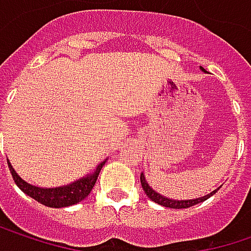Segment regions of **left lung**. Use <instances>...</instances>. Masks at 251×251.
Listing matches in <instances>:
<instances>
[{"mask_svg": "<svg viewBox=\"0 0 251 251\" xmlns=\"http://www.w3.org/2000/svg\"><path fill=\"white\" fill-rule=\"evenodd\" d=\"M141 184H142V188H144L145 194L148 195V198H151L153 202H158V204H161V205H164V207H170V208H188V207H193L195 204H200V202L205 201L207 198H210V197H211L213 194H216L217 191L216 190V191H213L211 194H208V195H205V197H201V198H197V200H187V201L181 200V201H175V200L165 198L164 195L155 193V191L149 187L148 182L145 181L144 174H141Z\"/></svg>", "mask_w": 251, "mask_h": 251, "instance_id": "obj_1", "label": "left lung"}]
</instances>
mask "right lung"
Returning <instances> with one entry per match:
<instances>
[{"instance_id":"add662e5","label":"right lung","mask_w":251,"mask_h":251,"mask_svg":"<svg viewBox=\"0 0 251 251\" xmlns=\"http://www.w3.org/2000/svg\"><path fill=\"white\" fill-rule=\"evenodd\" d=\"M103 165H104V162H102L93 174H89L87 176L81 178V179L70 184V185L57 187V188H40V187H34V185L25 182L24 179H21L17 175V172L14 171L11 164L8 162V168H10L12 179L17 184V187L23 193L27 194L28 197L34 198L35 201L41 202L43 205L53 207V208L69 207V205H73V204H77L80 201H83L90 194L92 188L95 187L98 175H99Z\"/></svg>"}]
</instances>
